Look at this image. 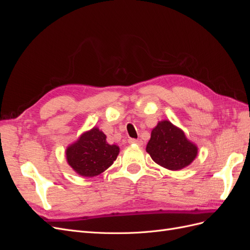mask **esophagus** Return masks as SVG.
<instances>
[{
	"mask_svg": "<svg viewBox=\"0 0 250 250\" xmlns=\"http://www.w3.org/2000/svg\"><path fill=\"white\" fill-rule=\"evenodd\" d=\"M128 143H129V144H137V145L141 146L143 144V141L142 140H135V139H129V140H128Z\"/></svg>",
	"mask_w": 250,
	"mask_h": 250,
	"instance_id": "1",
	"label": "esophagus"
}]
</instances>
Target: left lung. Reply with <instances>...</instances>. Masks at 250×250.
<instances>
[{"label":"left lung","mask_w":250,"mask_h":250,"mask_svg":"<svg viewBox=\"0 0 250 250\" xmlns=\"http://www.w3.org/2000/svg\"><path fill=\"white\" fill-rule=\"evenodd\" d=\"M146 151L157 165L178 171L193 163L198 154V147L188 140L183 129L163 120L151 131Z\"/></svg>","instance_id":"obj_1"}]
</instances>
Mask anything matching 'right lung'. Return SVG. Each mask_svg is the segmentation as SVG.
I'll use <instances>...</instances> for the list:
<instances>
[{
	"instance_id": "obj_1",
	"label": "right lung",
	"mask_w": 250,
	"mask_h": 250,
	"mask_svg": "<svg viewBox=\"0 0 250 250\" xmlns=\"http://www.w3.org/2000/svg\"><path fill=\"white\" fill-rule=\"evenodd\" d=\"M120 147L107 143L106 135L98 127L83 132L65 149L66 162L83 177L100 175L117 160Z\"/></svg>"
}]
</instances>
